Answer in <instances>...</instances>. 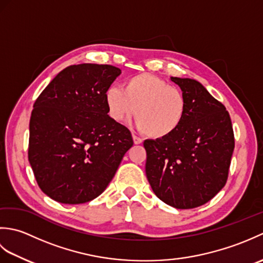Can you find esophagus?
<instances>
[{"instance_id":"esophagus-1","label":"esophagus","mask_w":263,"mask_h":263,"mask_svg":"<svg viewBox=\"0 0 263 263\" xmlns=\"http://www.w3.org/2000/svg\"><path fill=\"white\" fill-rule=\"evenodd\" d=\"M132 138H133V142H135V144H140V143H142V139H141V138L137 137L136 135H133Z\"/></svg>"}]
</instances>
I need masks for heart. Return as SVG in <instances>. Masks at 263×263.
<instances>
[{
  "label": "heart",
  "mask_w": 263,
  "mask_h": 263,
  "mask_svg": "<svg viewBox=\"0 0 263 263\" xmlns=\"http://www.w3.org/2000/svg\"><path fill=\"white\" fill-rule=\"evenodd\" d=\"M105 103L116 122L130 120L136 113L138 127L154 139L172 136L182 124L186 110L181 89L150 73L127 78L122 89L109 87Z\"/></svg>",
  "instance_id": "heart-1"
}]
</instances>
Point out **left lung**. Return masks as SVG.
<instances>
[{
	"label": "left lung",
	"instance_id": "1",
	"mask_svg": "<svg viewBox=\"0 0 263 263\" xmlns=\"http://www.w3.org/2000/svg\"><path fill=\"white\" fill-rule=\"evenodd\" d=\"M186 99L182 124L172 136L146 140V174L154 193L176 209H192L225 186L235 147L226 107L200 82L172 77Z\"/></svg>",
	"mask_w": 263,
	"mask_h": 263
}]
</instances>
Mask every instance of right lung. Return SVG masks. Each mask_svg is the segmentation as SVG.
<instances>
[{
	"instance_id": "add662e5",
	"label": "right lung",
	"mask_w": 263,
	"mask_h": 263,
	"mask_svg": "<svg viewBox=\"0 0 263 263\" xmlns=\"http://www.w3.org/2000/svg\"><path fill=\"white\" fill-rule=\"evenodd\" d=\"M120 74L113 65H70L33 104L28 159L38 186L58 202L97 198L133 146L131 132L107 115L105 103Z\"/></svg>"
}]
</instances>
